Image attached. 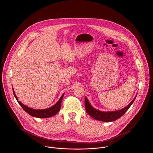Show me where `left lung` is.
<instances>
[{
	"instance_id": "8db88e82",
	"label": "left lung",
	"mask_w": 153,
	"mask_h": 153,
	"mask_svg": "<svg viewBox=\"0 0 153 153\" xmlns=\"http://www.w3.org/2000/svg\"><path fill=\"white\" fill-rule=\"evenodd\" d=\"M135 98H136V97L134 98V100L131 101L129 105H128L126 107L124 108L123 109H120L118 111H115L102 112L93 108L91 106V105L89 104L87 98L85 97V107L88 114L93 118L97 120L104 121V122H111L122 117L125 114V112L129 109V108L134 102Z\"/></svg>"
}]
</instances>
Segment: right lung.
Segmentation results:
<instances>
[{
  "label": "right lung",
  "instance_id": "obj_1",
  "mask_svg": "<svg viewBox=\"0 0 153 153\" xmlns=\"http://www.w3.org/2000/svg\"><path fill=\"white\" fill-rule=\"evenodd\" d=\"M13 94H14L15 98L16 99V100L18 101V102L20 104V105L22 107V108L25 110V111H26L27 114H29L31 116L37 117V118H48V117H52V116L56 115L60 111L62 100L63 97L64 95V94H63L61 96V97L60 98V99L59 100V101L53 106H52L49 108L44 109H34L23 105L22 102H21L18 100V99L13 91Z\"/></svg>",
  "mask_w": 153,
  "mask_h": 153
}]
</instances>
